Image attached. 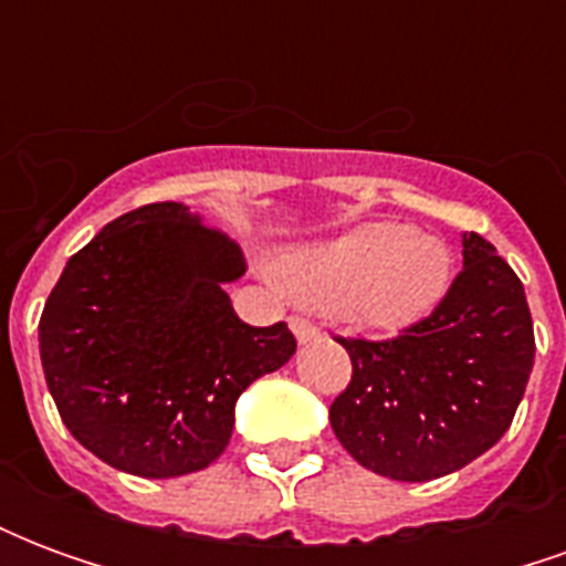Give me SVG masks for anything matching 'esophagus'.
<instances>
[{
	"instance_id": "1",
	"label": "esophagus",
	"mask_w": 566,
	"mask_h": 566,
	"mask_svg": "<svg viewBox=\"0 0 566 566\" xmlns=\"http://www.w3.org/2000/svg\"><path fill=\"white\" fill-rule=\"evenodd\" d=\"M291 331H294V336L300 339V343H315V339L321 336L318 327H315L308 318H300V315L291 318Z\"/></svg>"
}]
</instances>
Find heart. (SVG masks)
Here are the masks:
<instances>
[{
  "instance_id": "b5f03b06",
  "label": "heart",
  "mask_w": 566,
  "mask_h": 566,
  "mask_svg": "<svg viewBox=\"0 0 566 566\" xmlns=\"http://www.w3.org/2000/svg\"><path fill=\"white\" fill-rule=\"evenodd\" d=\"M300 300L367 327L397 331L433 312L451 282L449 248L406 223L355 227L331 242L303 245L284 263Z\"/></svg>"
}]
</instances>
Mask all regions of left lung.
<instances>
[{"label":"left lung","instance_id":"8db88e82","mask_svg":"<svg viewBox=\"0 0 566 566\" xmlns=\"http://www.w3.org/2000/svg\"><path fill=\"white\" fill-rule=\"evenodd\" d=\"M352 381L331 406L336 439L360 467L430 482L485 454L522 403L534 321L518 275L479 233L427 318L391 339L336 336Z\"/></svg>","mask_w":566,"mask_h":566}]
</instances>
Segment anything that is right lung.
I'll list each match as a JSON object with an SVG mask.
<instances>
[{"label":"right lung","instance_id":"add662e5","mask_svg":"<svg viewBox=\"0 0 566 566\" xmlns=\"http://www.w3.org/2000/svg\"><path fill=\"white\" fill-rule=\"evenodd\" d=\"M239 275V245L181 202L127 211L72 254L44 303L39 352L84 449L142 479L221 458L239 394L296 352L284 321L235 315L223 284Z\"/></svg>","mask_w":566,"mask_h":566}]
</instances>
